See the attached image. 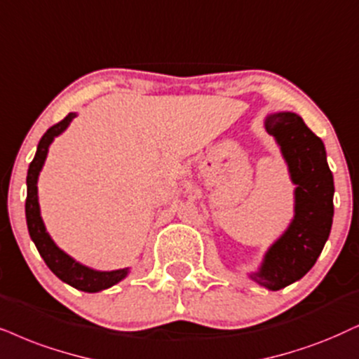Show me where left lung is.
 Masks as SVG:
<instances>
[{
    "mask_svg": "<svg viewBox=\"0 0 359 359\" xmlns=\"http://www.w3.org/2000/svg\"><path fill=\"white\" fill-rule=\"evenodd\" d=\"M265 129L280 147L294 185L293 219L270 245L257 271L248 276L276 292L303 278L318 260L333 224L334 184L325 144L294 112H273Z\"/></svg>",
    "mask_w": 359,
    "mask_h": 359,
    "instance_id": "left-lung-1",
    "label": "left lung"
}]
</instances>
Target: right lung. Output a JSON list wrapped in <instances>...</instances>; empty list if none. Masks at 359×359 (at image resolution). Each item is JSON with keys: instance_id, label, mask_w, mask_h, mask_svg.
<instances>
[{"instance_id": "obj_1", "label": "right lung", "mask_w": 359, "mask_h": 359, "mask_svg": "<svg viewBox=\"0 0 359 359\" xmlns=\"http://www.w3.org/2000/svg\"><path fill=\"white\" fill-rule=\"evenodd\" d=\"M76 116H78L76 112H69L61 122L49 127L46 134H44L39 140L38 149H36V156L33 158V162L29 164L28 177H26V185H28V197H26L25 207L26 224H28L29 237L34 242L36 248H38L39 255L43 257V260L46 262L49 270H51L59 280H62L65 283L71 285V287H74L76 290H81V292L97 293L102 292V290L114 287L116 283H119L121 280H124L126 276L129 275L130 270H94L90 269V266L83 265L81 262H76L71 255H67L65 250H61V248L54 243L51 235L48 233L46 225H44L43 217H41L38 198L39 172L43 170L44 162H46L49 146L53 144L54 137H57V135L65 133Z\"/></svg>"}]
</instances>
